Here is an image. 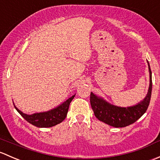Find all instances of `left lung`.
<instances>
[{
	"mask_svg": "<svg viewBox=\"0 0 160 160\" xmlns=\"http://www.w3.org/2000/svg\"><path fill=\"white\" fill-rule=\"evenodd\" d=\"M147 63L149 72V89L146 97L137 104L128 107L117 106L91 92L90 103L94 114L98 120L113 127H126L137 121L146 112L152 94V72L148 61Z\"/></svg>",
	"mask_w": 160,
	"mask_h": 160,
	"instance_id": "obj_1",
	"label": "left lung"
}]
</instances>
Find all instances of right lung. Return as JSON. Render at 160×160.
<instances>
[{
    "mask_svg": "<svg viewBox=\"0 0 160 160\" xmlns=\"http://www.w3.org/2000/svg\"><path fill=\"white\" fill-rule=\"evenodd\" d=\"M75 95V94L68 98L66 101L63 102L52 109L46 112H42L33 113L31 115L25 114L21 110H19L15 106V105L14 104V105L16 110L20 113V115L33 126H37L38 128H48L56 126L64 121V119L66 118L67 113H68L69 105Z\"/></svg>",
    "mask_w": 160,
    "mask_h": 160,
    "instance_id": "right-lung-1",
    "label": "right lung"
}]
</instances>
